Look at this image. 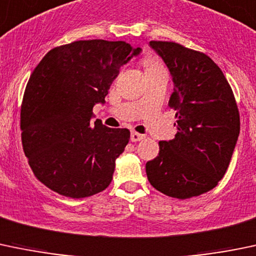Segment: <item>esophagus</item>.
Segmentation results:
<instances>
[{
    "mask_svg": "<svg viewBox=\"0 0 256 256\" xmlns=\"http://www.w3.org/2000/svg\"><path fill=\"white\" fill-rule=\"evenodd\" d=\"M144 138H146V136H144V134H139V133H136V132H132V134H130V140L132 142L143 140Z\"/></svg>",
    "mask_w": 256,
    "mask_h": 256,
    "instance_id": "1",
    "label": "esophagus"
}]
</instances>
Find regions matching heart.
Listing matches in <instances>:
<instances>
[{"label": "heart", "instance_id": "1", "mask_svg": "<svg viewBox=\"0 0 256 256\" xmlns=\"http://www.w3.org/2000/svg\"><path fill=\"white\" fill-rule=\"evenodd\" d=\"M143 64H144V68H146V72H148V71L164 69L162 62H160L156 58H152V56H146V59L143 60Z\"/></svg>", "mask_w": 256, "mask_h": 256}]
</instances>
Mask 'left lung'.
<instances>
[{
    "label": "left lung",
    "mask_w": 256,
    "mask_h": 256,
    "mask_svg": "<svg viewBox=\"0 0 256 256\" xmlns=\"http://www.w3.org/2000/svg\"><path fill=\"white\" fill-rule=\"evenodd\" d=\"M174 82L168 106L176 110L175 138L159 142L146 162L149 182L174 198L200 196L224 176L236 146L240 120L222 70L206 54L172 42H150Z\"/></svg>",
    "instance_id": "obj_1"
}]
</instances>
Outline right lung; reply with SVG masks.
Segmentation results:
<instances>
[{"mask_svg":"<svg viewBox=\"0 0 256 256\" xmlns=\"http://www.w3.org/2000/svg\"><path fill=\"white\" fill-rule=\"evenodd\" d=\"M142 52L126 42L78 40L46 52L32 72L20 108L22 144L40 182L71 198L107 188L128 129L102 124L104 102L120 66Z\"/></svg>","mask_w":256,"mask_h":256,"instance_id":"right-lung-1","label":"right lung"}]
</instances>
